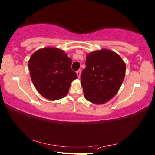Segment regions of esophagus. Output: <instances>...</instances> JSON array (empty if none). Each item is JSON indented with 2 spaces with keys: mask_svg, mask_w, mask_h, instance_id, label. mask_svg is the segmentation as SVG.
Here are the masks:
<instances>
[{
  "mask_svg": "<svg viewBox=\"0 0 155 155\" xmlns=\"http://www.w3.org/2000/svg\"><path fill=\"white\" fill-rule=\"evenodd\" d=\"M76 74H77L78 78H80V76H81V70H78L77 71H76Z\"/></svg>",
  "mask_w": 155,
  "mask_h": 155,
  "instance_id": "34e87169",
  "label": "esophagus"
}]
</instances>
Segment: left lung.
<instances>
[{"mask_svg": "<svg viewBox=\"0 0 155 155\" xmlns=\"http://www.w3.org/2000/svg\"><path fill=\"white\" fill-rule=\"evenodd\" d=\"M126 74V64L117 53L102 49L87 55L86 68L81 76L85 98L104 104L118 92Z\"/></svg>", "mask_w": 155, "mask_h": 155, "instance_id": "1", "label": "left lung"}]
</instances>
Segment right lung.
I'll return each instance as SVG.
<instances>
[{
  "label": "right lung",
  "instance_id": "obj_1",
  "mask_svg": "<svg viewBox=\"0 0 155 155\" xmlns=\"http://www.w3.org/2000/svg\"><path fill=\"white\" fill-rule=\"evenodd\" d=\"M72 61L63 50L45 48L37 50L29 61L31 81L38 92L50 100L64 97L71 83L77 78Z\"/></svg>",
  "mask_w": 155,
  "mask_h": 155
}]
</instances>
